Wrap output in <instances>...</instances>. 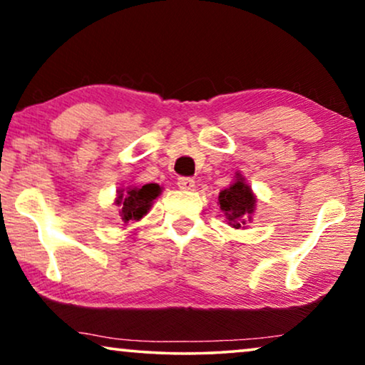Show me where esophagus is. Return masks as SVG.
Listing matches in <instances>:
<instances>
[{
    "label": "esophagus",
    "instance_id": "esophagus-1",
    "mask_svg": "<svg viewBox=\"0 0 365 365\" xmlns=\"http://www.w3.org/2000/svg\"><path fill=\"white\" fill-rule=\"evenodd\" d=\"M178 186L181 189H186V191H191V189H194V179L186 176L178 178Z\"/></svg>",
    "mask_w": 365,
    "mask_h": 365
}]
</instances>
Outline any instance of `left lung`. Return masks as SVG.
<instances>
[{
  "label": "left lung",
  "instance_id": "left-lung-1",
  "mask_svg": "<svg viewBox=\"0 0 365 365\" xmlns=\"http://www.w3.org/2000/svg\"><path fill=\"white\" fill-rule=\"evenodd\" d=\"M219 204H221V209L229 224H231L232 227L239 229L242 224H246L244 219H246L249 214H252L256 199L252 196L251 187H249L247 184H244L242 178H239L231 187L224 189V191L219 194Z\"/></svg>",
  "mask_w": 365,
  "mask_h": 365
}]
</instances>
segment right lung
Listing matches in <instances>:
<instances>
[{"instance_id": "add662e5", "label": "right lung", "mask_w": 365, "mask_h": 365, "mask_svg": "<svg viewBox=\"0 0 365 365\" xmlns=\"http://www.w3.org/2000/svg\"><path fill=\"white\" fill-rule=\"evenodd\" d=\"M161 187L159 184H144L141 187H131L126 192L118 196L116 204L119 206V217L123 222L139 221L144 214H148L154 199L159 196Z\"/></svg>"}]
</instances>
